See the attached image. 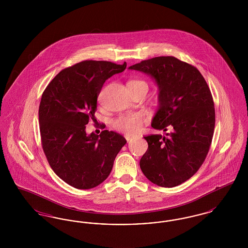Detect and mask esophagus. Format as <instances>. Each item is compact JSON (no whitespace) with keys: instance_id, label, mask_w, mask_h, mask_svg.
I'll return each mask as SVG.
<instances>
[{"instance_id":"obj_1","label":"esophagus","mask_w":248,"mask_h":248,"mask_svg":"<svg viewBox=\"0 0 248 248\" xmlns=\"http://www.w3.org/2000/svg\"><path fill=\"white\" fill-rule=\"evenodd\" d=\"M124 138H125V140H127V141H130V140H132V139H133V138H132V137H131V136H129V135H126V136H125V137H124Z\"/></svg>"}]
</instances>
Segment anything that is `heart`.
I'll list each match as a JSON object with an SVG mask.
<instances>
[{
    "label": "heart",
    "instance_id": "1",
    "mask_svg": "<svg viewBox=\"0 0 248 248\" xmlns=\"http://www.w3.org/2000/svg\"><path fill=\"white\" fill-rule=\"evenodd\" d=\"M130 84H144L147 86V83L142 81H130ZM143 118L140 113H129L122 115L116 119L113 123V126L120 132L125 133L127 135H134L138 133L142 126Z\"/></svg>",
    "mask_w": 248,
    "mask_h": 248
}]
</instances>
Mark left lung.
Wrapping results in <instances>:
<instances>
[{
  "instance_id": "8db88e82",
  "label": "left lung",
  "mask_w": 248,
  "mask_h": 248,
  "mask_svg": "<svg viewBox=\"0 0 248 248\" xmlns=\"http://www.w3.org/2000/svg\"><path fill=\"white\" fill-rule=\"evenodd\" d=\"M158 86L154 129L170 134L144 137L148 150L140 162L143 174L160 187L173 188L192 177L212 141L215 108L204 78L195 67L174 57H157L130 66Z\"/></svg>"
}]
</instances>
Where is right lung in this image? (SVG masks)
<instances>
[{"label":"right lung","mask_w":248,"mask_h":248,"mask_svg":"<svg viewBox=\"0 0 248 248\" xmlns=\"http://www.w3.org/2000/svg\"><path fill=\"white\" fill-rule=\"evenodd\" d=\"M125 68V62L82 61L60 71L42 95L39 123L44 152L54 172L76 189L101 184L126 143L113 131L104 130L99 136L85 131L89 120H95L103 84Z\"/></svg>","instance_id":"1"}]
</instances>
